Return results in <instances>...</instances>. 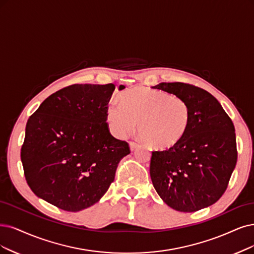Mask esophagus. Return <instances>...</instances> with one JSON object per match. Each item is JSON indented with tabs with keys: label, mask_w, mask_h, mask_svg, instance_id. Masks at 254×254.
Returning <instances> with one entry per match:
<instances>
[{
	"label": "esophagus",
	"mask_w": 254,
	"mask_h": 254,
	"mask_svg": "<svg viewBox=\"0 0 254 254\" xmlns=\"http://www.w3.org/2000/svg\"><path fill=\"white\" fill-rule=\"evenodd\" d=\"M136 147H138V143H136V142H134V141H130V142H129V148H130V151H134V149H135Z\"/></svg>",
	"instance_id": "esophagus-1"
}]
</instances>
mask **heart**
Here are the masks:
<instances>
[{
    "label": "heart",
    "instance_id": "1",
    "mask_svg": "<svg viewBox=\"0 0 254 254\" xmlns=\"http://www.w3.org/2000/svg\"><path fill=\"white\" fill-rule=\"evenodd\" d=\"M120 103L110 101L106 117L111 132L125 137L137 124L143 142L157 151L179 145L190 127L191 112L182 97L145 87H134L119 94Z\"/></svg>",
    "mask_w": 254,
    "mask_h": 254
}]
</instances>
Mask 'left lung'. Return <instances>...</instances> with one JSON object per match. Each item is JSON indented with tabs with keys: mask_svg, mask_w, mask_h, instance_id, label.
Returning <instances> with one entry per match:
<instances>
[{
	"mask_svg": "<svg viewBox=\"0 0 254 254\" xmlns=\"http://www.w3.org/2000/svg\"><path fill=\"white\" fill-rule=\"evenodd\" d=\"M153 89L182 97L191 112L183 141L152 153L149 174L155 190L175 210L193 212L208 207L226 190L237 164L233 122L217 98L199 87L161 82Z\"/></svg>",
	"mask_w": 254,
	"mask_h": 254,
	"instance_id": "left-lung-1",
	"label": "left lung"
}]
</instances>
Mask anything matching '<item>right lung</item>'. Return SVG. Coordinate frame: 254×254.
<instances>
[{
    "instance_id": "right-lung-1",
    "label": "right lung",
    "mask_w": 254,
    "mask_h": 254,
    "mask_svg": "<svg viewBox=\"0 0 254 254\" xmlns=\"http://www.w3.org/2000/svg\"><path fill=\"white\" fill-rule=\"evenodd\" d=\"M114 90L113 83L72 84L46 98L28 119L21 160L37 196L75 212L107 192L119 161L130 153L107 122Z\"/></svg>"
}]
</instances>
